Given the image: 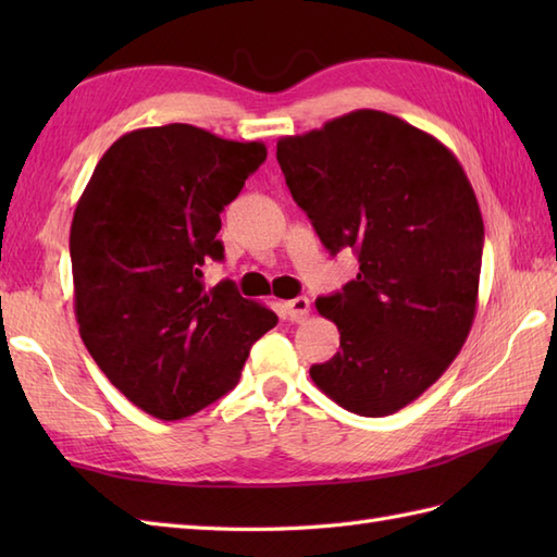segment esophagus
Listing matches in <instances>:
<instances>
[{"label":"esophagus","mask_w":557,"mask_h":557,"mask_svg":"<svg viewBox=\"0 0 557 557\" xmlns=\"http://www.w3.org/2000/svg\"><path fill=\"white\" fill-rule=\"evenodd\" d=\"M285 309H287L289 321L304 323L306 318H309V313H311V301L306 299V297H297V299H292V301H285Z\"/></svg>","instance_id":"obj_1"}]
</instances>
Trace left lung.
<instances>
[{
    "label": "left lung",
    "instance_id": "1",
    "mask_svg": "<svg viewBox=\"0 0 557 557\" xmlns=\"http://www.w3.org/2000/svg\"><path fill=\"white\" fill-rule=\"evenodd\" d=\"M277 162L327 251L359 256L357 277L315 299L342 349L311 366L313 383L361 417L395 413L447 371L474 323V188L441 140L377 110L280 138Z\"/></svg>",
    "mask_w": 557,
    "mask_h": 557
}]
</instances>
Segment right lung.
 <instances>
[{
    "mask_svg": "<svg viewBox=\"0 0 557 557\" xmlns=\"http://www.w3.org/2000/svg\"><path fill=\"white\" fill-rule=\"evenodd\" d=\"M268 156L191 124L148 126L100 158L71 222L74 311L83 345L138 409L191 417L239 383L248 349L277 325L232 282L206 292L222 260L220 212Z\"/></svg>",
    "mask_w": 557,
    "mask_h": 557,
    "instance_id": "add662e5",
    "label": "right lung"
}]
</instances>
